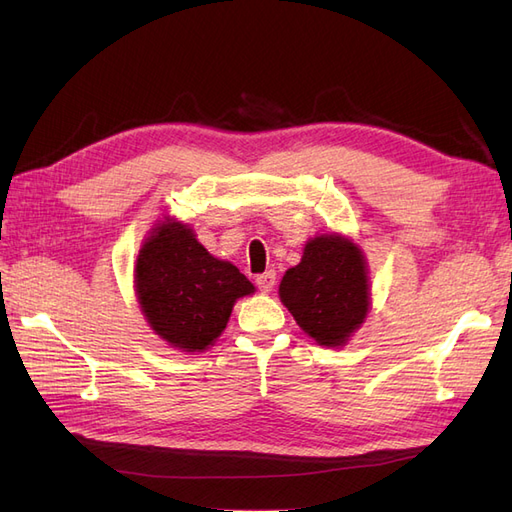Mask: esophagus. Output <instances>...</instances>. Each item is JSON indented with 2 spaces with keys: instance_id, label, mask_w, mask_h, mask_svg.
I'll return each instance as SVG.
<instances>
[{
  "instance_id": "34e87169",
  "label": "esophagus",
  "mask_w": 512,
  "mask_h": 512,
  "mask_svg": "<svg viewBox=\"0 0 512 512\" xmlns=\"http://www.w3.org/2000/svg\"><path fill=\"white\" fill-rule=\"evenodd\" d=\"M256 286L262 292H271L275 286V271H265L262 275L256 277Z\"/></svg>"
}]
</instances>
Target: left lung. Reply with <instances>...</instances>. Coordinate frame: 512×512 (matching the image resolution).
Masks as SVG:
<instances>
[{
  "label": "left lung",
  "mask_w": 512,
  "mask_h": 512,
  "mask_svg": "<svg viewBox=\"0 0 512 512\" xmlns=\"http://www.w3.org/2000/svg\"><path fill=\"white\" fill-rule=\"evenodd\" d=\"M280 299L320 346H344L369 309L363 252L346 237H314L307 241L299 265L282 277Z\"/></svg>",
  "instance_id": "obj_1"
}]
</instances>
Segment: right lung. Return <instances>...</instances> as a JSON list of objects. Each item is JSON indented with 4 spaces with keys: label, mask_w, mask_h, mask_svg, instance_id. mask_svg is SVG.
<instances>
[{
    "label": "right lung",
    "mask_w": 512,
    "mask_h": 512,
    "mask_svg": "<svg viewBox=\"0 0 512 512\" xmlns=\"http://www.w3.org/2000/svg\"><path fill=\"white\" fill-rule=\"evenodd\" d=\"M134 284L149 327L183 352L213 346L235 301L254 292L235 265L213 258L192 228L170 218L151 228L136 258Z\"/></svg>",
    "instance_id": "1"
}]
</instances>
